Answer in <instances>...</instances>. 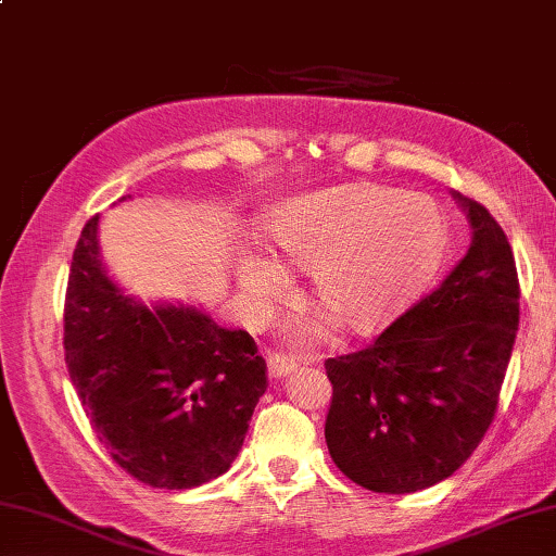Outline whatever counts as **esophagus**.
<instances>
[{
    "label": "esophagus",
    "instance_id": "obj_1",
    "mask_svg": "<svg viewBox=\"0 0 556 556\" xmlns=\"http://www.w3.org/2000/svg\"><path fill=\"white\" fill-rule=\"evenodd\" d=\"M294 369H296V362L287 355H277L275 352V355H269V359H267V371L271 379H285Z\"/></svg>",
    "mask_w": 556,
    "mask_h": 556
}]
</instances>
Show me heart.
I'll use <instances>...</instances> for the list:
<instances>
[{
  "label": "heart",
  "mask_w": 556,
  "mask_h": 556,
  "mask_svg": "<svg viewBox=\"0 0 556 556\" xmlns=\"http://www.w3.org/2000/svg\"><path fill=\"white\" fill-rule=\"evenodd\" d=\"M267 230L291 267L311 271L323 313L299 320V340L326 336L332 316L357 332L379 328L438 269L447 248L440 204L379 185H348L281 201ZM248 304L265 313L291 291V271L267 252H245L238 267Z\"/></svg>",
  "instance_id": "obj_1"
}]
</instances>
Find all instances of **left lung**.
I'll list each match as a JSON object with an SVG mask.
<instances>
[{"label": "left lung", "mask_w": 556, "mask_h": 556, "mask_svg": "<svg viewBox=\"0 0 556 556\" xmlns=\"http://www.w3.org/2000/svg\"><path fill=\"white\" fill-rule=\"evenodd\" d=\"M471 245L440 287L369 348L326 362V442L336 467L377 493H413L452 477L496 416L520 318L503 228L452 191Z\"/></svg>", "instance_id": "left-lung-1"}]
</instances>
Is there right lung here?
Masks as SVG:
<instances>
[{"label": "right lung", "mask_w": 556, "mask_h": 556, "mask_svg": "<svg viewBox=\"0 0 556 556\" xmlns=\"http://www.w3.org/2000/svg\"><path fill=\"white\" fill-rule=\"evenodd\" d=\"M63 345L99 442L153 489L226 473L267 391V365L245 330L220 328L197 306H146L109 277L99 216L70 265Z\"/></svg>", "instance_id": "1"}]
</instances>
